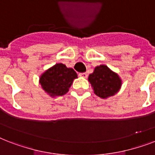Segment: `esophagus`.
<instances>
[{
    "label": "esophagus",
    "mask_w": 155,
    "mask_h": 155,
    "mask_svg": "<svg viewBox=\"0 0 155 155\" xmlns=\"http://www.w3.org/2000/svg\"><path fill=\"white\" fill-rule=\"evenodd\" d=\"M80 77H83V78H87V73H80V75H79Z\"/></svg>",
    "instance_id": "1"
}]
</instances>
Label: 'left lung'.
<instances>
[{
	"label": "left lung",
	"instance_id": "obj_1",
	"mask_svg": "<svg viewBox=\"0 0 155 155\" xmlns=\"http://www.w3.org/2000/svg\"><path fill=\"white\" fill-rule=\"evenodd\" d=\"M88 81L95 94L102 99L117 94L122 85V80L117 73L103 64L95 68L88 76Z\"/></svg>",
	"mask_w": 155,
	"mask_h": 155
}]
</instances>
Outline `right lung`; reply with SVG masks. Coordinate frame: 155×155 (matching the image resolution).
I'll list each match as a JSON object with an SVG mask.
<instances>
[{
	"label": "right lung",
	"mask_w": 155,
	"mask_h": 155,
	"mask_svg": "<svg viewBox=\"0 0 155 155\" xmlns=\"http://www.w3.org/2000/svg\"><path fill=\"white\" fill-rule=\"evenodd\" d=\"M76 78L77 74L72 68H67L63 63H56L40 75L39 84L44 92L54 98L65 95Z\"/></svg>",
	"instance_id": "add662e5"
}]
</instances>
